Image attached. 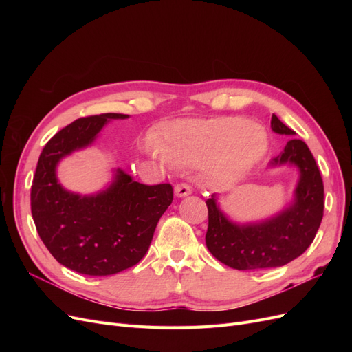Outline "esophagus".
Instances as JSON below:
<instances>
[{"instance_id":"esophagus-1","label":"esophagus","mask_w":352,"mask_h":352,"mask_svg":"<svg viewBox=\"0 0 352 352\" xmlns=\"http://www.w3.org/2000/svg\"><path fill=\"white\" fill-rule=\"evenodd\" d=\"M190 192H192V189H190V186L188 184H177L175 186V194L176 197L179 198H184V197H188Z\"/></svg>"}]
</instances>
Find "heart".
Wrapping results in <instances>:
<instances>
[{
	"label": "heart",
	"mask_w": 352,
	"mask_h": 352,
	"mask_svg": "<svg viewBox=\"0 0 352 352\" xmlns=\"http://www.w3.org/2000/svg\"><path fill=\"white\" fill-rule=\"evenodd\" d=\"M267 148L261 127L242 117H217L168 126L158 154L177 166L204 163L211 184L230 186L261 162Z\"/></svg>",
	"instance_id": "obj_1"
}]
</instances>
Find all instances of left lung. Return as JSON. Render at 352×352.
<instances>
[{
  "instance_id": "obj_1",
  "label": "left lung",
  "mask_w": 352,
  "mask_h": 352,
  "mask_svg": "<svg viewBox=\"0 0 352 352\" xmlns=\"http://www.w3.org/2000/svg\"><path fill=\"white\" fill-rule=\"evenodd\" d=\"M272 129L279 135L295 136L278 116H272ZM296 166L300 180L292 204L278 214L257 223H239L226 217L216 195L206 201L208 229L206 243L214 257L236 270L280 267L310 247L320 228L324 208V189L316 160L301 140L287 141L285 150L270 162V167Z\"/></svg>"
}]
</instances>
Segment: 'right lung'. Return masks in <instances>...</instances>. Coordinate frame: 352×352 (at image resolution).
Masks as SVG:
<instances>
[{
  "instance_id": "right-lung-1",
  "label": "right lung",
  "mask_w": 352,
  "mask_h": 352,
  "mask_svg": "<svg viewBox=\"0 0 352 352\" xmlns=\"http://www.w3.org/2000/svg\"><path fill=\"white\" fill-rule=\"evenodd\" d=\"M127 117L105 113L74 120L51 138L38 160L30 210L39 238L60 264L82 274H116L140 263L173 201L170 184L144 185L120 168L113 184L94 195L60 185V160L91 145L109 120Z\"/></svg>"
}]
</instances>
